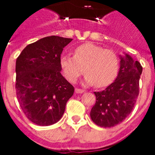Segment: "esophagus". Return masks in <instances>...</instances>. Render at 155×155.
Segmentation results:
<instances>
[{"instance_id":"34e87169","label":"esophagus","mask_w":155,"mask_h":155,"mask_svg":"<svg viewBox=\"0 0 155 155\" xmlns=\"http://www.w3.org/2000/svg\"><path fill=\"white\" fill-rule=\"evenodd\" d=\"M75 93H83V92H84V90L76 87V88L75 89Z\"/></svg>"}]
</instances>
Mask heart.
<instances>
[{
    "label": "heart",
    "mask_w": 155,
    "mask_h": 155,
    "mask_svg": "<svg viewBox=\"0 0 155 155\" xmlns=\"http://www.w3.org/2000/svg\"><path fill=\"white\" fill-rule=\"evenodd\" d=\"M60 67L65 78L71 83H75L84 71L87 84L104 87L112 84L117 77L119 58L112 50L86 42L75 47L73 56H62Z\"/></svg>",
    "instance_id": "1"
}]
</instances>
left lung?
Returning <instances> with one entry per match:
<instances>
[{"instance_id": "1", "label": "left lung", "mask_w": 155, "mask_h": 155, "mask_svg": "<svg viewBox=\"0 0 155 155\" xmlns=\"http://www.w3.org/2000/svg\"><path fill=\"white\" fill-rule=\"evenodd\" d=\"M120 67L115 81L105 89L95 92L97 101L90 116L101 127L111 128L130 115L139 95V80L142 67L128 54L120 57Z\"/></svg>"}]
</instances>
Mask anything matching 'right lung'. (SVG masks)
Instances as JSON below:
<instances>
[{"label": "right lung", "mask_w": 155, "mask_h": 155, "mask_svg": "<svg viewBox=\"0 0 155 155\" xmlns=\"http://www.w3.org/2000/svg\"><path fill=\"white\" fill-rule=\"evenodd\" d=\"M71 38L49 36L29 44L16 60V95L25 117L38 125L60 120L74 87L61 75L60 57Z\"/></svg>", "instance_id": "add662e5"}]
</instances>
